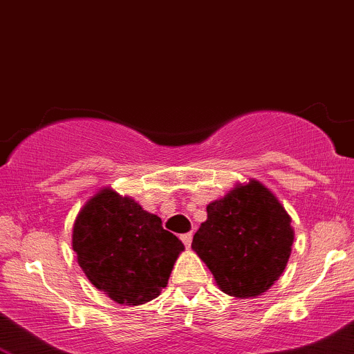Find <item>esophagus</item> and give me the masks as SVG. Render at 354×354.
<instances>
[{
	"label": "esophagus",
	"instance_id": "34e87169",
	"mask_svg": "<svg viewBox=\"0 0 354 354\" xmlns=\"http://www.w3.org/2000/svg\"><path fill=\"white\" fill-rule=\"evenodd\" d=\"M191 239H193V233H185V234H181V241H183V245H185L186 248L191 246Z\"/></svg>",
	"mask_w": 354,
	"mask_h": 354
}]
</instances>
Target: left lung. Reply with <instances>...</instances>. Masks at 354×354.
<instances>
[{
  "mask_svg": "<svg viewBox=\"0 0 354 354\" xmlns=\"http://www.w3.org/2000/svg\"><path fill=\"white\" fill-rule=\"evenodd\" d=\"M191 248L205 261L223 293L256 298L281 276L293 246L291 218L263 183L236 185L206 206Z\"/></svg>",
  "mask_w": 354,
  "mask_h": 354,
  "instance_id": "obj_1",
  "label": "left lung"
}]
</instances>
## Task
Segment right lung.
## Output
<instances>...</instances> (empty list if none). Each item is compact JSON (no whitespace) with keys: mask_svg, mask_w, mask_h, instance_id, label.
Returning a JSON list of instances; mask_svg holds the SVG:
<instances>
[{"mask_svg":"<svg viewBox=\"0 0 354 354\" xmlns=\"http://www.w3.org/2000/svg\"><path fill=\"white\" fill-rule=\"evenodd\" d=\"M185 250L161 219L129 196L103 188L73 225V251L86 278L120 304H145L168 284Z\"/></svg>","mask_w":354,"mask_h":354,"instance_id":"obj_1","label":"right lung"}]
</instances>
